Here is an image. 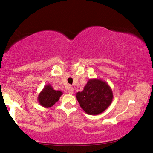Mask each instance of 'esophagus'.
<instances>
[{
  "label": "esophagus",
  "mask_w": 153,
  "mask_h": 153,
  "mask_svg": "<svg viewBox=\"0 0 153 153\" xmlns=\"http://www.w3.org/2000/svg\"><path fill=\"white\" fill-rule=\"evenodd\" d=\"M67 91H68L69 94H73V92H74L73 87H71V86H69L68 88H67Z\"/></svg>",
  "instance_id": "34e87169"
}]
</instances>
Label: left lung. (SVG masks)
<instances>
[{"label":"left lung","instance_id":"1","mask_svg":"<svg viewBox=\"0 0 153 153\" xmlns=\"http://www.w3.org/2000/svg\"><path fill=\"white\" fill-rule=\"evenodd\" d=\"M76 97L80 107L89 115L102 113L111 105L113 92L107 83L100 79H90Z\"/></svg>","mask_w":153,"mask_h":153}]
</instances>
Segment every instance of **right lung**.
I'll return each mask as SVG.
<instances>
[{"mask_svg": "<svg viewBox=\"0 0 153 153\" xmlns=\"http://www.w3.org/2000/svg\"><path fill=\"white\" fill-rule=\"evenodd\" d=\"M62 94V92L53 90L50 85H47L38 96V102L42 107H51L58 101Z\"/></svg>", "mask_w": 153, "mask_h": 153, "instance_id": "1", "label": "right lung"}]
</instances>
